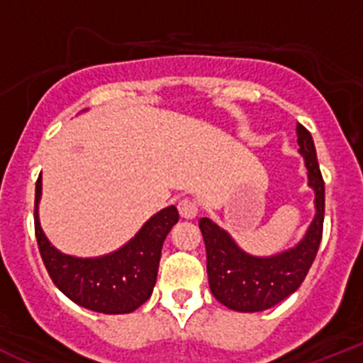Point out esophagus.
Wrapping results in <instances>:
<instances>
[{
	"mask_svg": "<svg viewBox=\"0 0 363 363\" xmlns=\"http://www.w3.org/2000/svg\"><path fill=\"white\" fill-rule=\"evenodd\" d=\"M179 216L185 218V220H194L198 216V205L196 201L192 200H182L178 203Z\"/></svg>",
	"mask_w": 363,
	"mask_h": 363,
	"instance_id": "1",
	"label": "esophagus"
}]
</instances>
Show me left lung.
I'll list each match as a JSON object with an SVG mask.
<instances>
[{"instance_id":"obj_1","label":"left lung","mask_w":363,"mask_h":363,"mask_svg":"<svg viewBox=\"0 0 363 363\" xmlns=\"http://www.w3.org/2000/svg\"><path fill=\"white\" fill-rule=\"evenodd\" d=\"M296 136L298 152L307 167V187L314 194V216L293 247L269 256L251 255L213 220H200L211 293L220 303L238 313H259L291 296L307 277L322 242L325 187L316 149L303 125H296Z\"/></svg>"}]
</instances>
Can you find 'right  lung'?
<instances>
[{
    "label": "right lung",
    "instance_id": "add662e5",
    "mask_svg": "<svg viewBox=\"0 0 363 363\" xmlns=\"http://www.w3.org/2000/svg\"><path fill=\"white\" fill-rule=\"evenodd\" d=\"M43 182H36L34 225L43 264L56 287L67 298L94 313L127 314L143 306L158 278L162 247L178 223V209L169 205L140 227L116 251L92 258L65 255L50 243L40 221Z\"/></svg>",
    "mask_w": 363,
    "mask_h": 363
}]
</instances>
